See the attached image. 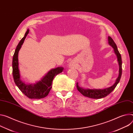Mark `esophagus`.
I'll use <instances>...</instances> for the list:
<instances>
[{"label":"esophagus","instance_id":"esophagus-1","mask_svg":"<svg viewBox=\"0 0 133 133\" xmlns=\"http://www.w3.org/2000/svg\"><path fill=\"white\" fill-rule=\"evenodd\" d=\"M69 66L70 67H73V66H74V63H73V62H70V63L69 64Z\"/></svg>","mask_w":133,"mask_h":133}]
</instances>
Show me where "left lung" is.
I'll use <instances>...</instances> for the list:
<instances>
[{
    "label": "left lung",
    "mask_w": 133,
    "mask_h": 133,
    "mask_svg": "<svg viewBox=\"0 0 133 133\" xmlns=\"http://www.w3.org/2000/svg\"><path fill=\"white\" fill-rule=\"evenodd\" d=\"M108 42L110 45H111L114 49V51L117 56L119 66V76L117 78L116 82L114 85L110 88L103 89V90H97V89H84L78 85V83L76 84V87L78 91L84 96H87V97L92 98V99H101L105 97L106 96L109 94L116 87L117 85L120 81L121 78L122 74V57L120 55L118 49L117 45L115 42L113 40V39L110 37H108Z\"/></svg>",
    "instance_id": "1"
}]
</instances>
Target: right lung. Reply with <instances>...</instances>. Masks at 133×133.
I'll list each match as a JSON object with an SVG mask.
<instances>
[{"label":"right lung","instance_id":"right-lung-1","mask_svg":"<svg viewBox=\"0 0 133 133\" xmlns=\"http://www.w3.org/2000/svg\"><path fill=\"white\" fill-rule=\"evenodd\" d=\"M29 29L24 37L18 44L13 58L12 67L14 81L20 91L30 99H40L46 96L52 88V83L54 77L63 71L64 68L57 67L51 69L42 78L41 81L34 84H26L20 79V74L18 69V54L28 34Z\"/></svg>","mask_w":133,"mask_h":133}]
</instances>
